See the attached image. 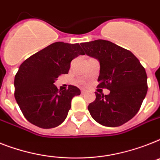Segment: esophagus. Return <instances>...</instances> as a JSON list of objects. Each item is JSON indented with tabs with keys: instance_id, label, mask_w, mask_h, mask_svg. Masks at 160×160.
<instances>
[{
	"instance_id": "esophagus-1",
	"label": "esophagus",
	"mask_w": 160,
	"mask_h": 160,
	"mask_svg": "<svg viewBox=\"0 0 160 160\" xmlns=\"http://www.w3.org/2000/svg\"><path fill=\"white\" fill-rule=\"evenodd\" d=\"M84 93H86V91L84 89H81V94H84Z\"/></svg>"
}]
</instances>
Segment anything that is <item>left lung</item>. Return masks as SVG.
<instances>
[{
    "instance_id": "obj_1",
    "label": "left lung",
    "mask_w": 160,
    "mask_h": 160,
    "mask_svg": "<svg viewBox=\"0 0 160 160\" xmlns=\"http://www.w3.org/2000/svg\"><path fill=\"white\" fill-rule=\"evenodd\" d=\"M85 54L98 59L100 73L98 87L110 90L96 98L88 109L92 118L105 127H119L136 115L147 93V75L144 67L129 50L107 40L80 43Z\"/></svg>"
}]
</instances>
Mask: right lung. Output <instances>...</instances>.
I'll return each instance as SVG.
<instances>
[{"label": "right lung", "instance_id": "obj_1", "mask_svg": "<svg viewBox=\"0 0 160 160\" xmlns=\"http://www.w3.org/2000/svg\"><path fill=\"white\" fill-rule=\"evenodd\" d=\"M79 55H84L79 43L57 42L20 65L15 76V98L29 122L49 129L64 122L71 99L80 90L74 85L59 90L54 83L62 74H68L71 61Z\"/></svg>", "mask_w": 160, "mask_h": 160}]
</instances>
